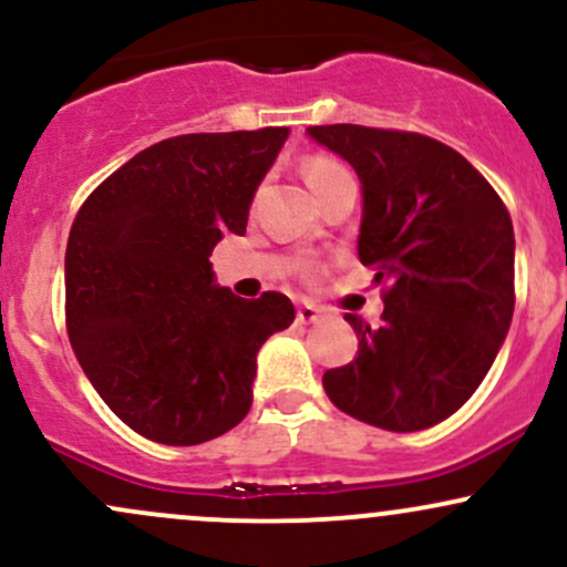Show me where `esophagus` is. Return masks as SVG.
<instances>
[{
	"label": "esophagus",
	"mask_w": 567,
	"mask_h": 567,
	"mask_svg": "<svg viewBox=\"0 0 567 567\" xmlns=\"http://www.w3.org/2000/svg\"><path fill=\"white\" fill-rule=\"evenodd\" d=\"M322 317V309L315 307V303H301L296 312V322H301V326H309V322H317Z\"/></svg>",
	"instance_id": "34e87169"
}]
</instances>
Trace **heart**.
I'll use <instances>...</instances> for the list:
<instances>
[{"label": "heart", "mask_w": 567, "mask_h": 567, "mask_svg": "<svg viewBox=\"0 0 567 567\" xmlns=\"http://www.w3.org/2000/svg\"><path fill=\"white\" fill-rule=\"evenodd\" d=\"M339 174H344L339 164L331 158H326V155H312V158L303 164V177H307L309 188H320L322 183H328V179L339 177Z\"/></svg>", "instance_id": "heart-1"}]
</instances>
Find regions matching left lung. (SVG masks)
Returning <instances> with one entry per match:
<instances>
[{"instance_id": "left-lung-1", "label": "left lung", "mask_w": 567, "mask_h": 567, "mask_svg": "<svg viewBox=\"0 0 567 567\" xmlns=\"http://www.w3.org/2000/svg\"><path fill=\"white\" fill-rule=\"evenodd\" d=\"M360 179L358 258L384 282L379 326L344 315L358 358L322 374L336 409L425 431L476 393L514 315V226L493 185L422 134L309 126Z\"/></svg>"}]
</instances>
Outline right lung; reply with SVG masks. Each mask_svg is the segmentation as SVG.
I'll list each match as a JSON object with an SVG mask.
<instances>
[{"instance_id": "add662e5", "label": "right lung", "mask_w": 567, "mask_h": 567, "mask_svg": "<svg viewBox=\"0 0 567 567\" xmlns=\"http://www.w3.org/2000/svg\"><path fill=\"white\" fill-rule=\"evenodd\" d=\"M290 128L183 134L136 153L80 207L66 241V331L102 401L145 439L193 446L252 406L255 358L293 322L288 296L215 279Z\"/></svg>"}]
</instances>
